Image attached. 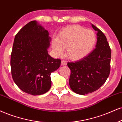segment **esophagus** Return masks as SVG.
Segmentation results:
<instances>
[{
  "instance_id": "obj_1",
  "label": "esophagus",
  "mask_w": 122,
  "mask_h": 122,
  "mask_svg": "<svg viewBox=\"0 0 122 122\" xmlns=\"http://www.w3.org/2000/svg\"><path fill=\"white\" fill-rule=\"evenodd\" d=\"M61 66H66L67 65V62L64 61H61Z\"/></svg>"
}]
</instances>
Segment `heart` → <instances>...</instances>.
<instances>
[{"mask_svg":"<svg viewBox=\"0 0 122 122\" xmlns=\"http://www.w3.org/2000/svg\"><path fill=\"white\" fill-rule=\"evenodd\" d=\"M96 42L94 33L79 25H71L60 31L51 42L54 53L61 56L66 48V56L72 61L83 58L91 51Z\"/></svg>","mask_w":122,"mask_h":122,"instance_id":"heart-1","label":"heart"}]
</instances>
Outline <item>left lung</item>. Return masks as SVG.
Segmentation results:
<instances>
[{
    "mask_svg": "<svg viewBox=\"0 0 122 122\" xmlns=\"http://www.w3.org/2000/svg\"><path fill=\"white\" fill-rule=\"evenodd\" d=\"M96 49L79 61L68 62L71 70L70 88L75 93L85 95L97 91L106 82L110 72L111 49L106 36L98 28Z\"/></svg>",
    "mask_w": 122,
    "mask_h": 122,
    "instance_id": "obj_1",
    "label": "left lung"
}]
</instances>
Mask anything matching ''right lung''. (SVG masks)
Returning <instances> with one entry per match:
<instances>
[{"label": "right lung", "mask_w": 122, "mask_h": 122, "mask_svg": "<svg viewBox=\"0 0 122 122\" xmlns=\"http://www.w3.org/2000/svg\"><path fill=\"white\" fill-rule=\"evenodd\" d=\"M49 33L36 21H31L16 34L10 56L12 79L21 91L41 95L50 90V75L61 66L59 59L47 52Z\"/></svg>", "instance_id": "obj_1"}]
</instances>
